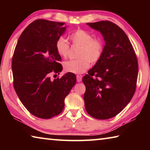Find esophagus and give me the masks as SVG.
Returning <instances> with one entry per match:
<instances>
[{
  "instance_id": "1",
  "label": "esophagus",
  "mask_w": 150,
  "mask_h": 150,
  "mask_svg": "<svg viewBox=\"0 0 150 150\" xmlns=\"http://www.w3.org/2000/svg\"><path fill=\"white\" fill-rule=\"evenodd\" d=\"M77 82H81V81H82V75H77Z\"/></svg>"
}]
</instances>
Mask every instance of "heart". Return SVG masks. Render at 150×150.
Listing matches in <instances>:
<instances>
[{
  "label": "heart",
  "mask_w": 150,
  "mask_h": 150,
  "mask_svg": "<svg viewBox=\"0 0 150 150\" xmlns=\"http://www.w3.org/2000/svg\"><path fill=\"white\" fill-rule=\"evenodd\" d=\"M73 44L80 46L77 59L69 60L64 63L65 69L68 72L81 74L100 59L103 52V44L100 39L93 38L92 34L85 30L79 29L70 35ZM55 49L61 57L65 58L69 52V44L61 36L55 43Z\"/></svg>",
  "instance_id": "obj_1"
}]
</instances>
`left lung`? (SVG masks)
Here are the masks:
<instances>
[{"instance_id": "1", "label": "left lung", "mask_w": 150, "mask_h": 150, "mask_svg": "<svg viewBox=\"0 0 150 150\" xmlns=\"http://www.w3.org/2000/svg\"><path fill=\"white\" fill-rule=\"evenodd\" d=\"M87 24L100 32L105 45L99 61L83 78L85 106L92 117L106 120L120 113L132 98L138 60L128 36L117 25L110 21Z\"/></svg>"}]
</instances>
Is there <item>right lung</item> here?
<instances>
[{"instance_id":"obj_1","label":"right lung","mask_w":150,"mask_h":150,"mask_svg":"<svg viewBox=\"0 0 150 150\" xmlns=\"http://www.w3.org/2000/svg\"><path fill=\"white\" fill-rule=\"evenodd\" d=\"M63 25L42 19L32 22L20 35L12 57L15 91L27 110L40 118L62 112L65 98L76 83L72 73L53 81L50 77L63 69L55 43L65 32Z\"/></svg>"}]
</instances>
